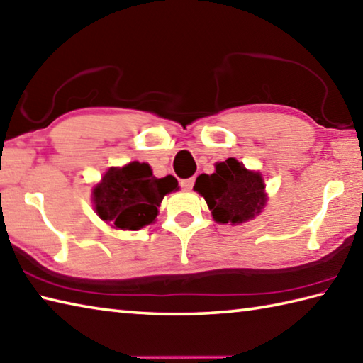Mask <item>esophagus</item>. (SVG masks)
<instances>
[{
  "label": "esophagus",
  "instance_id": "esophagus-1",
  "mask_svg": "<svg viewBox=\"0 0 363 363\" xmlns=\"http://www.w3.org/2000/svg\"><path fill=\"white\" fill-rule=\"evenodd\" d=\"M194 184H195V177H187V179H182L181 181V187L184 190H192Z\"/></svg>",
  "mask_w": 363,
  "mask_h": 363
}]
</instances>
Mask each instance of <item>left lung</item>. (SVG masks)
<instances>
[{"label":"left lung","mask_w":363,"mask_h":363,"mask_svg":"<svg viewBox=\"0 0 363 363\" xmlns=\"http://www.w3.org/2000/svg\"><path fill=\"white\" fill-rule=\"evenodd\" d=\"M194 189L204 196L214 220L220 223L252 219L267 201L262 176L236 159L217 163L213 174H200Z\"/></svg>","instance_id":"1"}]
</instances>
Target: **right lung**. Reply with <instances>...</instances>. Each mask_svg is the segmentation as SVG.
Instances as JSON below:
<instances>
[{
    "label": "right lung",
    "instance_id": "obj_1",
    "mask_svg": "<svg viewBox=\"0 0 363 363\" xmlns=\"http://www.w3.org/2000/svg\"><path fill=\"white\" fill-rule=\"evenodd\" d=\"M176 187L173 176L157 179L147 163L133 162L106 171L94 190V204L98 216L114 228L140 230L154 222L163 196Z\"/></svg>",
    "mask_w": 363,
    "mask_h": 363
}]
</instances>
